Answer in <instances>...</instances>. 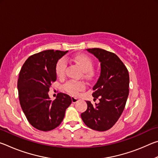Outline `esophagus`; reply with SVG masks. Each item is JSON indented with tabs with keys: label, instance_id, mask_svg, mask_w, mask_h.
Masks as SVG:
<instances>
[{
	"label": "esophagus",
	"instance_id": "1",
	"mask_svg": "<svg viewBox=\"0 0 158 158\" xmlns=\"http://www.w3.org/2000/svg\"><path fill=\"white\" fill-rule=\"evenodd\" d=\"M79 100L78 98H74V97H72V102H73V103H76Z\"/></svg>",
	"mask_w": 158,
	"mask_h": 158
}]
</instances>
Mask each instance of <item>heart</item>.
<instances>
[{
	"mask_svg": "<svg viewBox=\"0 0 158 158\" xmlns=\"http://www.w3.org/2000/svg\"><path fill=\"white\" fill-rule=\"evenodd\" d=\"M74 60L81 67L82 70L85 72V75L89 77L91 74V69H93V60L89 56L85 54H79L74 57ZM67 68V61L65 58H60L58 61L56 65V73L59 77H63L65 74ZM85 85L82 81H68L64 85V89L67 92L72 95H76L77 93L85 89Z\"/></svg>",
	"mask_w": 158,
	"mask_h": 158,
	"instance_id": "b5f03b06",
	"label": "heart"
}]
</instances>
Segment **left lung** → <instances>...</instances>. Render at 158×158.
<instances>
[{"instance_id": "obj_1", "label": "left lung", "mask_w": 158, "mask_h": 158, "mask_svg": "<svg viewBox=\"0 0 158 158\" xmlns=\"http://www.w3.org/2000/svg\"><path fill=\"white\" fill-rule=\"evenodd\" d=\"M86 50L100 62V76L92 94L95 100L100 98V102L93 106L87 101L88 108L81 116L88 127L103 132L114 126L124 110L129 95V73L115 53L99 48Z\"/></svg>"}]
</instances>
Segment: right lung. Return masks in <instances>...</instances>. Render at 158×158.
Instances as JSON below:
<instances>
[{
	"instance_id": "obj_1",
	"label": "right lung",
	"mask_w": 158,
	"mask_h": 158,
	"mask_svg": "<svg viewBox=\"0 0 158 158\" xmlns=\"http://www.w3.org/2000/svg\"><path fill=\"white\" fill-rule=\"evenodd\" d=\"M68 51L46 50L31 56L19 75L17 87L21 109L32 126L47 132L59 125L66 109L71 105L68 95L58 93L54 100L48 95L52 84L56 81V65Z\"/></svg>"
}]
</instances>
